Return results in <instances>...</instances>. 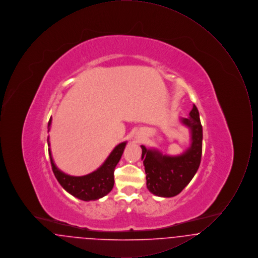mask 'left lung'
<instances>
[{
    "label": "left lung",
    "instance_id": "1",
    "mask_svg": "<svg viewBox=\"0 0 258 258\" xmlns=\"http://www.w3.org/2000/svg\"><path fill=\"white\" fill-rule=\"evenodd\" d=\"M188 118L182 122L191 131V145L178 157L163 156L156 150L142 148L148 189L155 196L172 197L179 195L196 175L201 161L203 132L199 112L194 105Z\"/></svg>",
    "mask_w": 258,
    "mask_h": 258
}]
</instances>
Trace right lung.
<instances>
[{
	"label": "right lung",
	"instance_id": "add662e5",
	"mask_svg": "<svg viewBox=\"0 0 258 258\" xmlns=\"http://www.w3.org/2000/svg\"><path fill=\"white\" fill-rule=\"evenodd\" d=\"M50 124L51 118L48 122V126ZM125 144L126 142H123L116 146L107 158V160L104 161V163L98 170L82 177H74L60 171L54 164L50 149H48L52 170L58 182L68 192L84 201L96 200L106 196L112 190L114 185L115 167L119 160H121Z\"/></svg>",
	"mask_w": 258,
	"mask_h": 258
}]
</instances>
